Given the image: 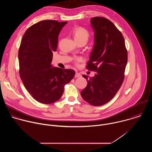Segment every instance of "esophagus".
<instances>
[{"mask_svg": "<svg viewBox=\"0 0 152 152\" xmlns=\"http://www.w3.org/2000/svg\"><path fill=\"white\" fill-rule=\"evenodd\" d=\"M81 76V75L77 72H76V74H75V77H80Z\"/></svg>", "mask_w": 152, "mask_h": 152, "instance_id": "1", "label": "esophagus"}]
</instances>
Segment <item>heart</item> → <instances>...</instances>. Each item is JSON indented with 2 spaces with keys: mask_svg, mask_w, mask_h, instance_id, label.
<instances>
[{
  "mask_svg": "<svg viewBox=\"0 0 152 152\" xmlns=\"http://www.w3.org/2000/svg\"><path fill=\"white\" fill-rule=\"evenodd\" d=\"M73 36L75 40L86 39L88 40L89 37V33L85 28L82 27H78L76 28L73 31ZM81 61V58H78L76 59V61L79 62Z\"/></svg>",
  "mask_w": 152,
  "mask_h": 152,
  "instance_id": "b5f03b06",
  "label": "heart"
}]
</instances>
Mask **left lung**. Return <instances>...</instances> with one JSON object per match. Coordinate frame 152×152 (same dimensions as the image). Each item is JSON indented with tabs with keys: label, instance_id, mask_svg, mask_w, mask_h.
I'll list each match as a JSON object with an SVG mask.
<instances>
[{
	"label": "left lung",
	"instance_id": "obj_1",
	"mask_svg": "<svg viewBox=\"0 0 152 152\" xmlns=\"http://www.w3.org/2000/svg\"><path fill=\"white\" fill-rule=\"evenodd\" d=\"M94 45L86 68L97 73L82 76L87 85L80 92L83 99L93 106L109 102L123 83L127 62V52L121 32L110 20L101 17L91 18Z\"/></svg>",
	"mask_w": 152,
	"mask_h": 152
}]
</instances>
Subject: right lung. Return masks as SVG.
<instances>
[{
    "instance_id": "add662e5",
    "label": "right lung",
    "mask_w": 152,
    "mask_h": 152,
    "mask_svg": "<svg viewBox=\"0 0 152 152\" xmlns=\"http://www.w3.org/2000/svg\"><path fill=\"white\" fill-rule=\"evenodd\" d=\"M67 21L42 20L29 28L18 50L19 74L25 87L37 102L50 104L58 100L64 86L75 76L72 69H62L51 64L58 35Z\"/></svg>"
}]
</instances>
